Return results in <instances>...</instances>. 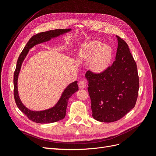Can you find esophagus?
I'll use <instances>...</instances> for the list:
<instances>
[{"label": "esophagus", "instance_id": "obj_1", "mask_svg": "<svg viewBox=\"0 0 156 156\" xmlns=\"http://www.w3.org/2000/svg\"><path fill=\"white\" fill-rule=\"evenodd\" d=\"M78 85H79V88H84L86 87V85H87V83L85 82V81L84 80H81L78 83Z\"/></svg>", "mask_w": 156, "mask_h": 156}]
</instances>
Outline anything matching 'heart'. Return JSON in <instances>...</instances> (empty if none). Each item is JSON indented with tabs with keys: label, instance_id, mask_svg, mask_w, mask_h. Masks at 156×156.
<instances>
[{
	"label": "heart",
	"instance_id": "heart-1",
	"mask_svg": "<svg viewBox=\"0 0 156 156\" xmlns=\"http://www.w3.org/2000/svg\"><path fill=\"white\" fill-rule=\"evenodd\" d=\"M79 56L82 60L90 61V68L94 72L101 73L109 64L112 51L101 42L91 41L82 45Z\"/></svg>",
	"mask_w": 156,
	"mask_h": 156
}]
</instances>
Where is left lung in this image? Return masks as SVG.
I'll list each match as a JSON object with an SVG mask.
<instances>
[{
	"instance_id": "obj_1",
	"label": "left lung",
	"mask_w": 156,
	"mask_h": 156,
	"mask_svg": "<svg viewBox=\"0 0 156 156\" xmlns=\"http://www.w3.org/2000/svg\"><path fill=\"white\" fill-rule=\"evenodd\" d=\"M116 37L118 48L113 64L100 73L88 71L85 74L92 116L100 122L120 120L134 108L138 97L136 62L126 42Z\"/></svg>"
}]
</instances>
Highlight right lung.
<instances>
[{
  "instance_id": "obj_1",
  "label": "right lung",
  "mask_w": 156,
  "mask_h": 156,
  "mask_svg": "<svg viewBox=\"0 0 156 156\" xmlns=\"http://www.w3.org/2000/svg\"><path fill=\"white\" fill-rule=\"evenodd\" d=\"M71 30H72L71 29H55L40 32L34 35L27 42V45L23 49L20 56H19L16 68L13 75L14 99H15L17 107L28 117V119L32 122H36V123L48 124L53 123V122H58L63 119L66 116V108L69 99L75 92H76L78 90L79 87L77 85V81L73 82L66 88L62 94L60 100L54 107L44 111H31L23 104L20 96H19L17 90V79L22 63L24 61L28 53H29L30 49L33 48L34 45L49 41L51 38H54V37H58L60 35L65 34V33L69 32Z\"/></svg>"
}]
</instances>
